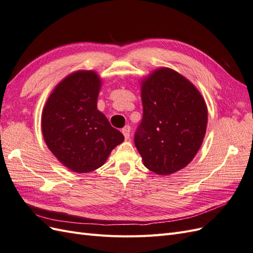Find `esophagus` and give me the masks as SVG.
<instances>
[{"label": "esophagus", "instance_id": "obj_1", "mask_svg": "<svg viewBox=\"0 0 253 253\" xmlns=\"http://www.w3.org/2000/svg\"><path fill=\"white\" fill-rule=\"evenodd\" d=\"M129 132H131V127H129V126H126L124 128H122V134H124L126 139L129 138Z\"/></svg>", "mask_w": 253, "mask_h": 253}]
</instances>
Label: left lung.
<instances>
[{
  "label": "left lung",
  "mask_w": 253,
  "mask_h": 253,
  "mask_svg": "<svg viewBox=\"0 0 253 253\" xmlns=\"http://www.w3.org/2000/svg\"><path fill=\"white\" fill-rule=\"evenodd\" d=\"M143 115L134 141L143 165L158 175L188 166L206 134L208 110L198 89L171 68L160 67L141 82Z\"/></svg>",
  "instance_id": "left-lung-1"
}]
</instances>
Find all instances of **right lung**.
<instances>
[{
  "mask_svg": "<svg viewBox=\"0 0 253 253\" xmlns=\"http://www.w3.org/2000/svg\"><path fill=\"white\" fill-rule=\"evenodd\" d=\"M101 79L78 71L61 81L42 113L45 143L59 162L77 173L100 168L125 137L97 110Z\"/></svg>",
  "mask_w": 253,
  "mask_h": 253,
  "instance_id": "add662e5",
  "label": "right lung"
}]
</instances>
